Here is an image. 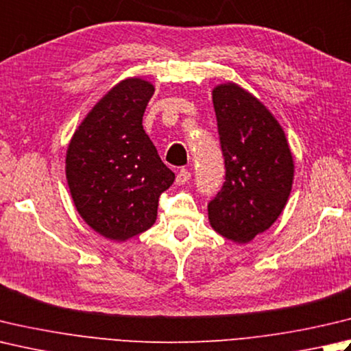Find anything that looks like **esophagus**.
I'll return each mask as SVG.
<instances>
[{"label":"esophagus","instance_id":"1","mask_svg":"<svg viewBox=\"0 0 351 351\" xmlns=\"http://www.w3.org/2000/svg\"><path fill=\"white\" fill-rule=\"evenodd\" d=\"M190 178H191L190 171L187 169H181L180 171H178V175H176V184L178 185H182L185 182H189Z\"/></svg>","mask_w":351,"mask_h":351}]
</instances>
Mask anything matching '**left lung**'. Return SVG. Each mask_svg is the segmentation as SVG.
Returning a JSON list of instances; mask_svg holds the SVG:
<instances>
[{"label": "left lung", "instance_id": "obj_1", "mask_svg": "<svg viewBox=\"0 0 351 351\" xmlns=\"http://www.w3.org/2000/svg\"><path fill=\"white\" fill-rule=\"evenodd\" d=\"M225 182L208 202L215 231L246 243L281 215L293 181L283 129L262 101L236 84L213 89Z\"/></svg>", "mask_w": 351, "mask_h": 351}]
</instances>
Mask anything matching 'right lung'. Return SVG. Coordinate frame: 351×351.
<instances>
[{"label": "right lung", "mask_w": 351, "mask_h": 351, "mask_svg": "<svg viewBox=\"0 0 351 351\" xmlns=\"http://www.w3.org/2000/svg\"><path fill=\"white\" fill-rule=\"evenodd\" d=\"M152 84L115 85L75 130L66 181L82 219L103 237L128 240L155 223L158 199L175 181L143 129Z\"/></svg>", "instance_id": "add662e5"}]
</instances>
